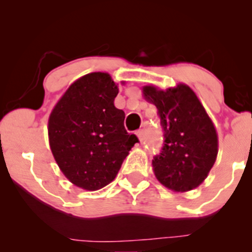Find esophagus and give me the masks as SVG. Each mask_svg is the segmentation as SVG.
Masks as SVG:
<instances>
[{"mask_svg": "<svg viewBox=\"0 0 252 252\" xmlns=\"http://www.w3.org/2000/svg\"><path fill=\"white\" fill-rule=\"evenodd\" d=\"M136 135H137L138 140H140V141H143V138H144V134H143V130H142V129L137 130V131H136Z\"/></svg>", "mask_w": 252, "mask_h": 252, "instance_id": "esophagus-1", "label": "esophagus"}]
</instances>
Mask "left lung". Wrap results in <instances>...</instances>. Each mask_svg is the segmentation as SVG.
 I'll return each instance as SVG.
<instances>
[{
    "instance_id": "obj_1",
    "label": "left lung",
    "mask_w": 252,
    "mask_h": 252,
    "mask_svg": "<svg viewBox=\"0 0 252 252\" xmlns=\"http://www.w3.org/2000/svg\"><path fill=\"white\" fill-rule=\"evenodd\" d=\"M142 94L158 111L164 146L153 160L160 184L173 192H189L204 182L218 155L215 124L195 92L184 83L166 90L146 85Z\"/></svg>"
}]
</instances>
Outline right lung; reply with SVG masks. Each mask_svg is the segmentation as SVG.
Segmentation results:
<instances>
[{
    "label": "right lung",
    "instance_id": "add662e5",
    "mask_svg": "<svg viewBox=\"0 0 252 252\" xmlns=\"http://www.w3.org/2000/svg\"><path fill=\"white\" fill-rule=\"evenodd\" d=\"M124 84V82H122ZM118 84L106 72L78 78L52 109L48 141L54 160L74 186L98 190L114 181L136 142L115 106Z\"/></svg>",
    "mask_w": 252,
    "mask_h": 252
}]
</instances>
